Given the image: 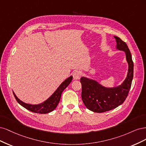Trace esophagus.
I'll return each instance as SVG.
<instances>
[{
  "label": "esophagus",
  "mask_w": 146,
  "mask_h": 146,
  "mask_svg": "<svg viewBox=\"0 0 146 146\" xmlns=\"http://www.w3.org/2000/svg\"><path fill=\"white\" fill-rule=\"evenodd\" d=\"M73 76L74 79H79L81 76V72L79 71V70H76V71H74L73 72Z\"/></svg>",
  "instance_id": "34e87169"
}]
</instances>
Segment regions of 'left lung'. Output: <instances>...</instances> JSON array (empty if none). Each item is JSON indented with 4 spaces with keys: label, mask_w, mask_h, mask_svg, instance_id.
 Returning a JSON list of instances; mask_svg holds the SVG:
<instances>
[{
    "label": "left lung",
    "mask_w": 146,
    "mask_h": 146,
    "mask_svg": "<svg viewBox=\"0 0 146 146\" xmlns=\"http://www.w3.org/2000/svg\"><path fill=\"white\" fill-rule=\"evenodd\" d=\"M116 41V48L124 51L129 65L128 73L120 86L107 88L95 80L82 77V100L84 105L91 111L102 113L115 109L123 104L128 96L133 77V62L130 51L125 42L119 37L114 36Z\"/></svg>",
    "instance_id": "left-lung-1"
}]
</instances>
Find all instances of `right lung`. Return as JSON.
Here are the masks:
<instances>
[{"instance_id": "1", "label": "right lung", "mask_w": 146, "mask_h": 146, "mask_svg": "<svg viewBox=\"0 0 146 146\" xmlns=\"http://www.w3.org/2000/svg\"><path fill=\"white\" fill-rule=\"evenodd\" d=\"M72 79L73 77L72 76L68 78L67 79H65L57 88V90L54 92L53 95H51L48 100H46L44 102L40 103L39 104L32 105L29 104H26V103L21 101L16 96V95L14 92L13 94L19 104L21 105L22 107L25 108L26 109L29 110L32 112L37 113H50L54 110L56 108V107L58 106L59 101L60 100V97L62 92L65 90V88L69 85L70 83L72 82Z\"/></svg>"}]
</instances>
